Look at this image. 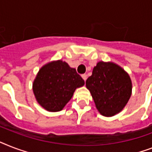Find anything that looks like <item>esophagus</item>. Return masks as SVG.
<instances>
[{
	"label": "esophagus",
	"instance_id": "34e87169",
	"mask_svg": "<svg viewBox=\"0 0 152 152\" xmlns=\"http://www.w3.org/2000/svg\"><path fill=\"white\" fill-rule=\"evenodd\" d=\"M82 78L83 79V80H84V81H86V80H87V74H83L82 76Z\"/></svg>",
	"mask_w": 152,
	"mask_h": 152
}]
</instances>
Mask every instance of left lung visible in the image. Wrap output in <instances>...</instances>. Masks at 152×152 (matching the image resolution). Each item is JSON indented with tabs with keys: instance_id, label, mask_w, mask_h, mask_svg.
<instances>
[{
	"instance_id": "1",
	"label": "left lung",
	"mask_w": 152,
	"mask_h": 152,
	"mask_svg": "<svg viewBox=\"0 0 152 152\" xmlns=\"http://www.w3.org/2000/svg\"><path fill=\"white\" fill-rule=\"evenodd\" d=\"M96 108L104 116H113L123 110L131 96L129 75L112 62L99 61L86 81Z\"/></svg>"
}]
</instances>
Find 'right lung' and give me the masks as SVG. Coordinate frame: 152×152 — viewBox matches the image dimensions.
Returning <instances> with one entry per match:
<instances>
[{
	"instance_id": "add662e5",
	"label": "right lung",
	"mask_w": 152,
	"mask_h": 152,
	"mask_svg": "<svg viewBox=\"0 0 152 152\" xmlns=\"http://www.w3.org/2000/svg\"><path fill=\"white\" fill-rule=\"evenodd\" d=\"M84 80L66 62L58 60L47 64L38 72L33 84L36 99L49 112H59L72 98Z\"/></svg>"
}]
</instances>
